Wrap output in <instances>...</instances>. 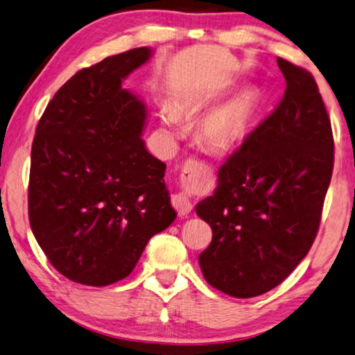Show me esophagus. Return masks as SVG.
Returning a JSON list of instances; mask_svg holds the SVG:
<instances>
[{
	"mask_svg": "<svg viewBox=\"0 0 355 355\" xmlns=\"http://www.w3.org/2000/svg\"><path fill=\"white\" fill-rule=\"evenodd\" d=\"M195 168H197V162H187L186 165H184L182 174H181L182 179H187V176L192 174ZM171 202H173V207L176 208V211L179 213V216H189L192 213V202H190V197L187 195V192L174 193Z\"/></svg>",
	"mask_w": 355,
	"mask_h": 355,
	"instance_id": "esophagus-1",
	"label": "esophagus"
}]
</instances>
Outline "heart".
<instances>
[{
    "mask_svg": "<svg viewBox=\"0 0 355 355\" xmlns=\"http://www.w3.org/2000/svg\"><path fill=\"white\" fill-rule=\"evenodd\" d=\"M253 109L254 104L250 94H240L214 107L200 121V136L219 150L235 146L248 131ZM160 123L166 132H173L179 125V115L171 107H162Z\"/></svg>",
    "mask_w": 355,
    "mask_h": 355,
    "instance_id": "heart-1",
    "label": "heart"
}]
</instances>
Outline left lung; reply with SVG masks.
I'll return each instance as SVG.
<instances>
[{
	"mask_svg": "<svg viewBox=\"0 0 355 355\" xmlns=\"http://www.w3.org/2000/svg\"><path fill=\"white\" fill-rule=\"evenodd\" d=\"M284 99L219 168L218 187L195 211L213 240L198 256L203 277L234 297L280 285L309 253L331 181L335 144L309 71L277 59Z\"/></svg>",
	"mask_w": 355,
	"mask_h": 355,
	"instance_id": "8db88e82",
	"label": "left lung"
}]
</instances>
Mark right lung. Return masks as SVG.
<instances>
[{"instance_id": "1", "label": "right lung", "mask_w": 355, "mask_h": 355, "mask_svg": "<svg viewBox=\"0 0 355 355\" xmlns=\"http://www.w3.org/2000/svg\"><path fill=\"white\" fill-rule=\"evenodd\" d=\"M150 55L144 46L76 71L38 121L30 225L49 263L76 284L125 279L147 241L176 219L166 165L141 137L146 105L121 88Z\"/></svg>"}]
</instances>
